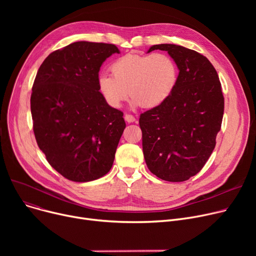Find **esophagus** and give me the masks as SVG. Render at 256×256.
I'll return each mask as SVG.
<instances>
[{
  "label": "esophagus",
  "instance_id": "obj_1",
  "mask_svg": "<svg viewBox=\"0 0 256 256\" xmlns=\"http://www.w3.org/2000/svg\"><path fill=\"white\" fill-rule=\"evenodd\" d=\"M124 120L126 121V122L130 124V122H134V121H136V118L134 117L132 115H130V114H126L124 115Z\"/></svg>",
  "mask_w": 256,
  "mask_h": 256
}]
</instances>
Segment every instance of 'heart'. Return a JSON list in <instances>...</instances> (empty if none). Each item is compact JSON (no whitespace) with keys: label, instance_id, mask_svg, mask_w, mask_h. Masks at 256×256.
Returning <instances> with one entry per match:
<instances>
[{"label":"heart","instance_id":"1","mask_svg":"<svg viewBox=\"0 0 256 256\" xmlns=\"http://www.w3.org/2000/svg\"><path fill=\"white\" fill-rule=\"evenodd\" d=\"M112 72L100 74L98 84L106 104L114 108L130 93L134 108L158 106L171 96L178 78L176 61L162 52L126 54L113 63Z\"/></svg>","mask_w":256,"mask_h":256}]
</instances>
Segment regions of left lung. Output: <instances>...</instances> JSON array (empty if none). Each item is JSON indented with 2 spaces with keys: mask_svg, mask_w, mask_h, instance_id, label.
I'll use <instances>...</instances> for the list:
<instances>
[{
  "mask_svg": "<svg viewBox=\"0 0 256 256\" xmlns=\"http://www.w3.org/2000/svg\"><path fill=\"white\" fill-rule=\"evenodd\" d=\"M168 52L178 67L171 96L140 115L147 167L158 178L184 182L202 169L216 146L224 98L218 74L208 59L182 46L150 48Z\"/></svg>",
  "mask_w": 256,
  "mask_h": 256,
  "instance_id": "8db88e82",
  "label": "left lung"
}]
</instances>
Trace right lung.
I'll return each mask as SVG.
<instances>
[{
    "instance_id": "obj_1",
    "label": "right lung",
    "mask_w": 256,
    "mask_h": 256,
    "mask_svg": "<svg viewBox=\"0 0 256 256\" xmlns=\"http://www.w3.org/2000/svg\"><path fill=\"white\" fill-rule=\"evenodd\" d=\"M114 44L76 42L46 58L31 96L33 130L50 165L65 178L86 182L112 168L126 128L124 113L98 90L102 63Z\"/></svg>"
}]
</instances>
